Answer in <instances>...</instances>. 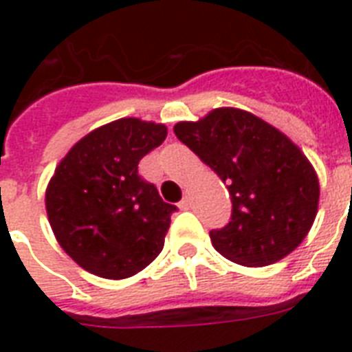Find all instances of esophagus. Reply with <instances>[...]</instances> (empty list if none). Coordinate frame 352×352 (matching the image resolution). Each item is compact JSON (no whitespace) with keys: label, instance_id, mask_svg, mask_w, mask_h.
Instances as JSON below:
<instances>
[{"label":"esophagus","instance_id":"1","mask_svg":"<svg viewBox=\"0 0 352 352\" xmlns=\"http://www.w3.org/2000/svg\"><path fill=\"white\" fill-rule=\"evenodd\" d=\"M179 206H181V210H188L190 208V206H192V199H190V195H184V197H182V201L181 203H179Z\"/></svg>","mask_w":352,"mask_h":352}]
</instances>
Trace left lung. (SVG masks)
Instances as JSON below:
<instances>
[{"label":"left lung","instance_id":"8db88e82","mask_svg":"<svg viewBox=\"0 0 352 352\" xmlns=\"http://www.w3.org/2000/svg\"><path fill=\"white\" fill-rule=\"evenodd\" d=\"M173 131L228 188L230 223L210 232L221 256L243 267H267L300 246L316 219L320 182L285 133L235 107L179 122Z\"/></svg>","mask_w":352,"mask_h":352}]
</instances>
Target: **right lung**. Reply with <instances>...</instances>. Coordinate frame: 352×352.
I'll return each mask as SVG.
<instances>
[{"mask_svg":"<svg viewBox=\"0 0 352 352\" xmlns=\"http://www.w3.org/2000/svg\"><path fill=\"white\" fill-rule=\"evenodd\" d=\"M166 135L164 124L118 118L80 138L56 166L47 217L60 246L87 272L131 278L162 252L177 206L138 175V162Z\"/></svg>","mask_w":352,"mask_h":352,"instance_id":"obj_1","label":"right lung"}]
</instances>
